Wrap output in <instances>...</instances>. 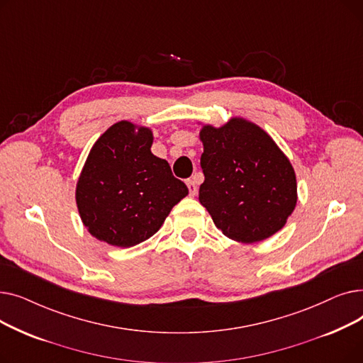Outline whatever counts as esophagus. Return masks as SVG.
I'll list each match as a JSON object with an SVG mask.
<instances>
[{
  "instance_id": "obj_1",
  "label": "esophagus",
  "mask_w": 363,
  "mask_h": 363,
  "mask_svg": "<svg viewBox=\"0 0 363 363\" xmlns=\"http://www.w3.org/2000/svg\"><path fill=\"white\" fill-rule=\"evenodd\" d=\"M186 186H188V191H189V196L194 197L197 194V184L194 182V179H188L186 181Z\"/></svg>"
}]
</instances>
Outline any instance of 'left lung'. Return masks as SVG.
Listing matches in <instances>:
<instances>
[{"mask_svg": "<svg viewBox=\"0 0 363 363\" xmlns=\"http://www.w3.org/2000/svg\"><path fill=\"white\" fill-rule=\"evenodd\" d=\"M199 200L218 230L238 242H259L287 223L297 203L294 169L256 123L233 118L220 128L203 125Z\"/></svg>", "mask_w": 363, "mask_h": 363, "instance_id": "1", "label": "left lung"}]
</instances>
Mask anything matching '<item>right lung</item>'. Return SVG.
Returning a JSON list of instances; mask_svg holds the SVG:
<instances>
[{
  "label": "right lung",
  "mask_w": 363,
  "mask_h": 363,
  "mask_svg": "<svg viewBox=\"0 0 363 363\" xmlns=\"http://www.w3.org/2000/svg\"><path fill=\"white\" fill-rule=\"evenodd\" d=\"M151 144L150 128L121 121L92 145L76 184V206L92 237L123 249L137 245L188 194Z\"/></svg>",
  "instance_id": "right-lung-1"
}]
</instances>
